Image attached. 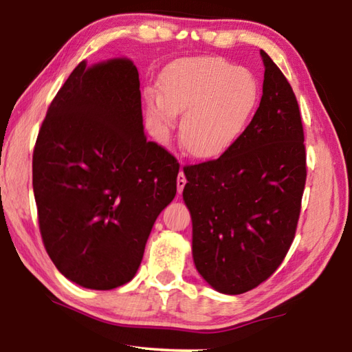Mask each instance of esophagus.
I'll return each mask as SVG.
<instances>
[{"label":"esophagus","mask_w":352,"mask_h":352,"mask_svg":"<svg viewBox=\"0 0 352 352\" xmlns=\"http://www.w3.org/2000/svg\"><path fill=\"white\" fill-rule=\"evenodd\" d=\"M184 184H186V175H184V172L180 170V174L177 177V186H178V192H182Z\"/></svg>","instance_id":"34e87169"}]
</instances>
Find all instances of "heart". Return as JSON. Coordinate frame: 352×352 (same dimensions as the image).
Returning a JSON list of instances; mask_svg holds the SVG:
<instances>
[{
  "label": "heart",
  "mask_w": 352,
  "mask_h": 352,
  "mask_svg": "<svg viewBox=\"0 0 352 352\" xmlns=\"http://www.w3.org/2000/svg\"><path fill=\"white\" fill-rule=\"evenodd\" d=\"M163 99H148V116L162 132L184 113L180 140L189 153L211 158L223 153L243 133L259 99L252 71L219 57L183 58L162 76Z\"/></svg>",
  "instance_id": "b5f03b06"
}]
</instances>
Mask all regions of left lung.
I'll use <instances>...</instances> for the list:
<instances>
[{
    "mask_svg": "<svg viewBox=\"0 0 352 352\" xmlns=\"http://www.w3.org/2000/svg\"><path fill=\"white\" fill-rule=\"evenodd\" d=\"M261 104L233 146L216 160L186 164L184 204L192 256L220 294L258 287L295 239L306 184V147L295 93L269 54Z\"/></svg>",
    "mask_w": 352,
    "mask_h": 352,
    "instance_id": "left-lung-1",
    "label": "left lung"
}]
</instances>
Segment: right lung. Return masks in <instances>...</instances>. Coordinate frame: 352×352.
Here are the masks:
<instances>
[{"mask_svg":"<svg viewBox=\"0 0 352 352\" xmlns=\"http://www.w3.org/2000/svg\"><path fill=\"white\" fill-rule=\"evenodd\" d=\"M178 170L174 155L144 135L135 65H77L32 155L40 234L57 270L94 290L129 283L155 220L175 197Z\"/></svg>","mask_w":352,"mask_h":352,"instance_id":"add662e5","label":"right lung"}]
</instances>
